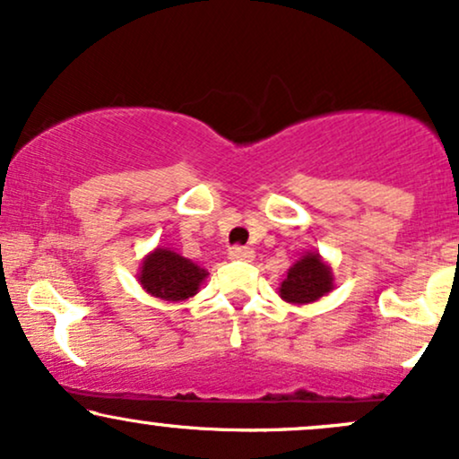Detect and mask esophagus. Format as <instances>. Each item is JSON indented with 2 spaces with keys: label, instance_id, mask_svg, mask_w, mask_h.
Returning a JSON list of instances; mask_svg holds the SVG:
<instances>
[{
  "label": "esophagus",
  "instance_id": "esophagus-1",
  "mask_svg": "<svg viewBox=\"0 0 459 459\" xmlns=\"http://www.w3.org/2000/svg\"><path fill=\"white\" fill-rule=\"evenodd\" d=\"M229 259L233 261H252L255 259V250L247 246H233L229 250Z\"/></svg>",
  "mask_w": 459,
  "mask_h": 459
}]
</instances>
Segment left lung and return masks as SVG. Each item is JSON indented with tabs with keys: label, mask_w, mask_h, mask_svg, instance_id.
Masks as SVG:
<instances>
[{
	"label": "left lung",
	"mask_w": 459,
	"mask_h": 459,
	"mask_svg": "<svg viewBox=\"0 0 459 459\" xmlns=\"http://www.w3.org/2000/svg\"><path fill=\"white\" fill-rule=\"evenodd\" d=\"M332 289H334V278L330 265L324 263L317 252H308L287 272V278L281 282V298L291 304H310L317 302Z\"/></svg>",
	"instance_id": "left-lung-1"
}]
</instances>
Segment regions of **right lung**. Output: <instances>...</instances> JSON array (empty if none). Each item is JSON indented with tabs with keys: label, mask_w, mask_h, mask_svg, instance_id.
<instances>
[{
	"label": "right lung",
	"mask_w": 459,
	"mask_h": 459,
	"mask_svg": "<svg viewBox=\"0 0 459 459\" xmlns=\"http://www.w3.org/2000/svg\"><path fill=\"white\" fill-rule=\"evenodd\" d=\"M204 278L207 272L203 267L168 247H155L142 261L138 273L142 289L166 302H183L196 296Z\"/></svg>",
	"instance_id": "right-lung-1"
}]
</instances>
